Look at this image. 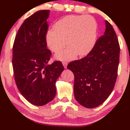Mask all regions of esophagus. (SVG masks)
Instances as JSON below:
<instances>
[{
	"instance_id": "1",
	"label": "esophagus",
	"mask_w": 130,
	"mask_h": 130,
	"mask_svg": "<svg viewBox=\"0 0 130 130\" xmlns=\"http://www.w3.org/2000/svg\"><path fill=\"white\" fill-rule=\"evenodd\" d=\"M62 63H63V65L64 68L66 69L67 67V61H63L62 62Z\"/></svg>"
}]
</instances>
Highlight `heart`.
<instances>
[{
    "label": "heart",
    "mask_w": 130,
    "mask_h": 130,
    "mask_svg": "<svg viewBox=\"0 0 130 130\" xmlns=\"http://www.w3.org/2000/svg\"><path fill=\"white\" fill-rule=\"evenodd\" d=\"M97 23L89 15H69L58 20L53 29L47 32L45 41L51 51L58 52L66 46L64 51L57 53V59L72 60L76 55L88 54L95 45Z\"/></svg>",
    "instance_id": "1"
}]
</instances>
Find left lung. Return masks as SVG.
Returning a JSON list of instances; mask_svg holds the SVG:
<instances>
[{"label":"left lung","instance_id":"1","mask_svg":"<svg viewBox=\"0 0 130 130\" xmlns=\"http://www.w3.org/2000/svg\"><path fill=\"white\" fill-rule=\"evenodd\" d=\"M104 34L86 57L71 61L67 68L74 76L76 101L88 108L97 107L109 97L118 75L120 47L112 26L105 21Z\"/></svg>","mask_w":130,"mask_h":130}]
</instances>
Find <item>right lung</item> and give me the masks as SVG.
<instances>
[{"mask_svg": "<svg viewBox=\"0 0 130 130\" xmlns=\"http://www.w3.org/2000/svg\"><path fill=\"white\" fill-rule=\"evenodd\" d=\"M49 13V10H39L26 19L13 45L15 83L23 96L37 106L44 105L54 98L56 80L64 70L61 61L48 64L52 54L45 41Z\"/></svg>", "mask_w": 130, "mask_h": 130, "instance_id": "obj_1", "label": "right lung"}]
</instances>
